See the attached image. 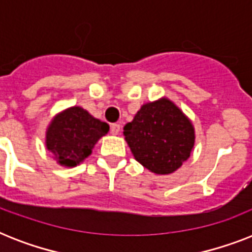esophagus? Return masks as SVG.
Listing matches in <instances>:
<instances>
[{"instance_id":"34e87169","label":"esophagus","mask_w":252,"mask_h":252,"mask_svg":"<svg viewBox=\"0 0 252 252\" xmlns=\"http://www.w3.org/2000/svg\"><path fill=\"white\" fill-rule=\"evenodd\" d=\"M120 129H122V126H119V124H112L111 126V133L115 134V136L120 133Z\"/></svg>"}]
</instances>
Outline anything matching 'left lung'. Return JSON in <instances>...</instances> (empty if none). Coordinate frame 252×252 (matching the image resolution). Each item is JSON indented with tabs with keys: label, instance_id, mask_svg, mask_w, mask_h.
Returning a JSON list of instances; mask_svg holds the SVG:
<instances>
[{
	"label": "left lung",
	"instance_id": "left-lung-1",
	"mask_svg": "<svg viewBox=\"0 0 252 252\" xmlns=\"http://www.w3.org/2000/svg\"><path fill=\"white\" fill-rule=\"evenodd\" d=\"M123 133L136 161L158 175L176 171L195 144L192 123L167 98L144 104Z\"/></svg>",
	"mask_w": 252,
	"mask_h": 252
}]
</instances>
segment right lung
<instances>
[{"label":"right lung","mask_w":252,"mask_h":252,"mask_svg":"<svg viewBox=\"0 0 252 252\" xmlns=\"http://www.w3.org/2000/svg\"><path fill=\"white\" fill-rule=\"evenodd\" d=\"M110 130L108 124L81 107L56 115L47 128L45 145L61 166L74 167L91 154L98 140Z\"/></svg>","instance_id":"add662e5"}]
</instances>
